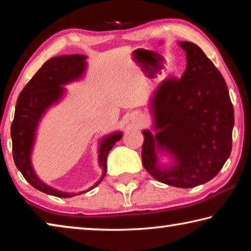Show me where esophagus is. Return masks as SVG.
Segmentation results:
<instances>
[{
	"instance_id": "esophagus-1",
	"label": "esophagus",
	"mask_w": 251,
	"mask_h": 251,
	"mask_svg": "<svg viewBox=\"0 0 251 251\" xmlns=\"http://www.w3.org/2000/svg\"><path fill=\"white\" fill-rule=\"evenodd\" d=\"M130 120L133 122H138L141 121V114L137 113V112H134L130 114Z\"/></svg>"
}]
</instances>
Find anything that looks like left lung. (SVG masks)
<instances>
[{
  "label": "left lung",
  "instance_id": "8db88e82",
  "mask_svg": "<svg viewBox=\"0 0 251 251\" xmlns=\"http://www.w3.org/2000/svg\"><path fill=\"white\" fill-rule=\"evenodd\" d=\"M186 70L150 99L151 129H143V165L164 184L192 188L212 179L231 152L233 107L226 82L198 45L181 41ZM165 156L167 162L161 160Z\"/></svg>",
  "mask_w": 251,
  "mask_h": 251
}]
</instances>
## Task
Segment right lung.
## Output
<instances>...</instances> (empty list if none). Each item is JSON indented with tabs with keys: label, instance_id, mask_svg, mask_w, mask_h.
I'll return each instance as SVG.
<instances>
[{
	"label": "right lung",
	"instance_id": "right-lung-1",
	"mask_svg": "<svg viewBox=\"0 0 251 251\" xmlns=\"http://www.w3.org/2000/svg\"><path fill=\"white\" fill-rule=\"evenodd\" d=\"M86 59L87 56L83 54L59 55L50 58L23 88L15 106L14 120L11 126L14 163L34 188L55 197L70 198L95 188L106 175V159L109 151L123 137V131L115 130L100 139L97 160L103 175L94 186L83 192L66 193L54 188L45 184L33 167L32 154L41 122L50 107L64 99L67 93L65 85L85 77L87 72Z\"/></svg>",
	"mask_w": 251,
	"mask_h": 251
}]
</instances>
